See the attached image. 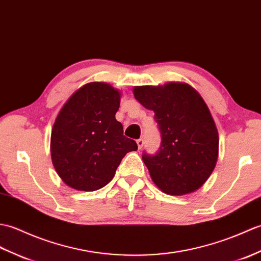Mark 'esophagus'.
<instances>
[{
  "label": "esophagus",
  "instance_id": "obj_1",
  "mask_svg": "<svg viewBox=\"0 0 261 261\" xmlns=\"http://www.w3.org/2000/svg\"><path fill=\"white\" fill-rule=\"evenodd\" d=\"M136 143H137L138 149H141V148L143 147V145H144V140H143V138H140V140H137V141H136Z\"/></svg>",
  "mask_w": 261,
  "mask_h": 261
}]
</instances>
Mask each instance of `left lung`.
<instances>
[{
	"label": "left lung",
	"instance_id": "1",
	"mask_svg": "<svg viewBox=\"0 0 261 261\" xmlns=\"http://www.w3.org/2000/svg\"><path fill=\"white\" fill-rule=\"evenodd\" d=\"M134 96L154 112L161 146L142 159L153 182L164 193L182 195L198 190L211 175L219 153V134L202 97L187 84L135 87Z\"/></svg>",
	"mask_w": 261,
	"mask_h": 261
}]
</instances>
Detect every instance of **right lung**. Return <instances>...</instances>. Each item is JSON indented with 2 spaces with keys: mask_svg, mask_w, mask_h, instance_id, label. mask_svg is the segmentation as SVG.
<instances>
[{
  "mask_svg": "<svg viewBox=\"0 0 261 261\" xmlns=\"http://www.w3.org/2000/svg\"><path fill=\"white\" fill-rule=\"evenodd\" d=\"M120 94L111 85L90 83L69 98L51 132V159L58 175L79 191L112 181L124 156L137 149L116 120Z\"/></svg>",
  "mask_w": 261,
  "mask_h": 261,
  "instance_id": "add662e5",
  "label": "right lung"
}]
</instances>
